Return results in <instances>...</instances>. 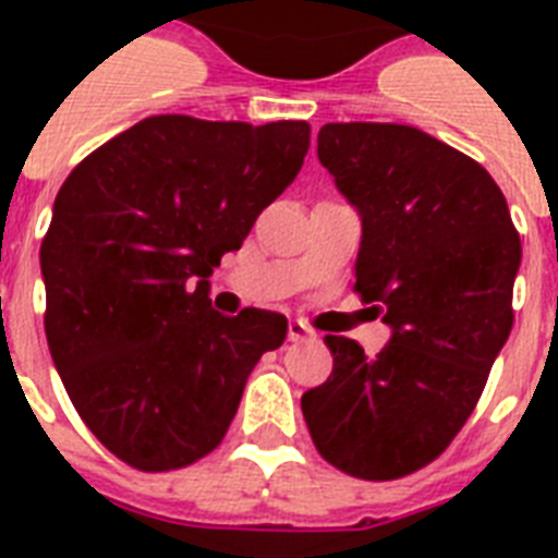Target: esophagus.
<instances>
[{"label": "esophagus", "instance_id": "1", "mask_svg": "<svg viewBox=\"0 0 558 558\" xmlns=\"http://www.w3.org/2000/svg\"><path fill=\"white\" fill-rule=\"evenodd\" d=\"M313 336H315L313 327L301 322V318L289 322V341H306V339H313Z\"/></svg>", "mask_w": 558, "mask_h": 558}]
</instances>
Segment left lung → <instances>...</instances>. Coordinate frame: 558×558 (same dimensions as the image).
<instances>
[{"label":"left lung","instance_id":"1","mask_svg":"<svg viewBox=\"0 0 558 558\" xmlns=\"http://www.w3.org/2000/svg\"><path fill=\"white\" fill-rule=\"evenodd\" d=\"M318 159L362 217L356 292L390 341L327 336L330 379L301 397L318 454L397 481L458 437L512 330L521 236L501 187L466 153L405 124H324Z\"/></svg>","mask_w":558,"mask_h":558}]
</instances>
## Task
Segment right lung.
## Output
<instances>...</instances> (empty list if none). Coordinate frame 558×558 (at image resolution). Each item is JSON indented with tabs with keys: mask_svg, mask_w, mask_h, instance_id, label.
Here are the masks:
<instances>
[{
	"mask_svg": "<svg viewBox=\"0 0 558 558\" xmlns=\"http://www.w3.org/2000/svg\"><path fill=\"white\" fill-rule=\"evenodd\" d=\"M310 150L306 121L153 116L69 173L43 236L46 339L89 432L126 466L170 472L226 437L287 318L210 310L208 278Z\"/></svg>",
	"mask_w": 558,
	"mask_h": 558,
	"instance_id": "right-lung-1",
	"label": "right lung"
}]
</instances>
